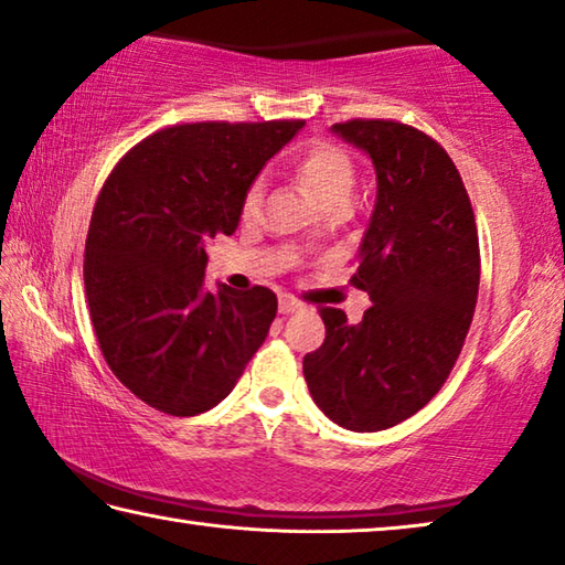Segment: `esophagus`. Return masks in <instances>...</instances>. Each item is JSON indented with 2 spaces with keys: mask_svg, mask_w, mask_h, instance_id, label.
<instances>
[{
  "mask_svg": "<svg viewBox=\"0 0 565 565\" xmlns=\"http://www.w3.org/2000/svg\"><path fill=\"white\" fill-rule=\"evenodd\" d=\"M299 309H301V303L297 299H291V297H281L279 299V311H281V315H294V311H299Z\"/></svg>",
  "mask_w": 565,
  "mask_h": 565,
  "instance_id": "1",
  "label": "esophagus"
}]
</instances>
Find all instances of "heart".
Wrapping results in <instances>:
<instances>
[{"label": "heart", "instance_id": "b5f03b06", "mask_svg": "<svg viewBox=\"0 0 565 565\" xmlns=\"http://www.w3.org/2000/svg\"><path fill=\"white\" fill-rule=\"evenodd\" d=\"M294 173H297L301 185L307 188L311 199H315L324 211L329 205L352 201L356 173L354 163L349 160L344 150L327 146V142H317V146L303 148L301 153L294 158ZM262 203L264 181L256 178V181H250V185L246 188L244 199H241V216L246 221L256 218L258 211H262ZM315 236L317 234H309V238Z\"/></svg>", "mask_w": 565, "mask_h": 565}]
</instances>
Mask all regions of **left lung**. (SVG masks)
Returning <instances> with one entry per match:
<instances>
[{
  "label": "left lung",
  "instance_id": "left-lung-1",
  "mask_svg": "<svg viewBox=\"0 0 565 565\" xmlns=\"http://www.w3.org/2000/svg\"><path fill=\"white\" fill-rule=\"evenodd\" d=\"M331 132L370 156L377 175L352 276L372 307L360 324L321 309L327 337L303 356V377L329 419L377 433L423 409L458 360L478 301V228L458 168L425 132L395 120Z\"/></svg>",
  "mask_w": 565,
  "mask_h": 565
}]
</instances>
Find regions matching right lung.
Returning a JSON list of instances; mask_svg holds the SVG:
<instances>
[{"label": "right lung", "instance_id": "1", "mask_svg": "<svg viewBox=\"0 0 565 565\" xmlns=\"http://www.w3.org/2000/svg\"><path fill=\"white\" fill-rule=\"evenodd\" d=\"M303 120L175 125L113 168L85 244V294L103 356L132 395L193 417L236 387L276 317V294L205 289V244Z\"/></svg>", "mask_w": 565, "mask_h": 565}]
</instances>
